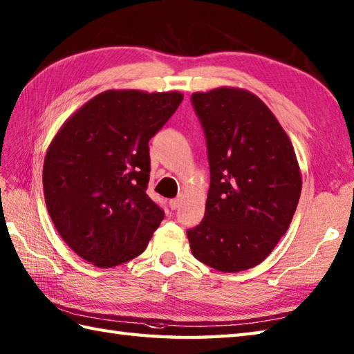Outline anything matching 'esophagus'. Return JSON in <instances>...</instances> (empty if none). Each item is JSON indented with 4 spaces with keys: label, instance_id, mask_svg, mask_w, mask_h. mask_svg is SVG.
Returning <instances> with one entry per match:
<instances>
[{
    "label": "esophagus",
    "instance_id": "obj_1",
    "mask_svg": "<svg viewBox=\"0 0 354 354\" xmlns=\"http://www.w3.org/2000/svg\"><path fill=\"white\" fill-rule=\"evenodd\" d=\"M180 204H182V200H180V198H172V200H169V207H171L172 210L178 209Z\"/></svg>",
    "mask_w": 354,
    "mask_h": 354
}]
</instances>
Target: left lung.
<instances>
[{"label": "left lung", "instance_id": "obj_1", "mask_svg": "<svg viewBox=\"0 0 354 354\" xmlns=\"http://www.w3.org/2000/svg\"><path fill=\"white\" fill-rule=\"evenodd\" d=\"M207 144L210 186L203 221L187 230L192 254L221 272L265 261L292 221L301 194L294 147L254 93H192Z\"/></svg>", "mask_w": 354, "mask_h": 354}]
</instances>
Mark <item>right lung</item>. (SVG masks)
<instances>
[{"label": "right lung", "mask_w": 354, "mask_h": 354, "mask_svg": "<svg viewBox=\"0 0 354 354\" xmlns=\"http://www.w3.org/2000/svg\"><path fill=\"white\" fill-rule=\"evenodd\" d=\"M180 92L106 91L69 116L44 162L48 214L71 250L98 268L147 248L165 212L147 195L148 142L182 103Z\"/></svg>", "instance_id": "right-lung-1"}]
</instances>
